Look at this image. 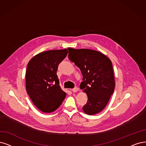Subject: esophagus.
<instances>
[{
	"instance_id": "obj_1",
	"label": "esophagus",
	"mask_w": 146,
	"mask_h": 146,
	"mask_svg": "<svg viewBox=\"0 0 146 146\" xmlns=\"http://www.w3.org/2000/svg\"><path fill=\"white\" fill-rule=\"evenodd\" d=\"M78 90H79V88L78 87H75L73 89H72V91H73V92H74V93L77 92Z\"/></svg>"
}]
</instances>
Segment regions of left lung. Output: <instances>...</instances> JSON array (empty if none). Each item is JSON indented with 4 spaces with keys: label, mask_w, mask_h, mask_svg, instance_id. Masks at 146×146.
I'll list each match as a JSON object with an SVG mask.
<instances>
[{
    "label": "left lung",
    "mask_w": 146,
    "mask_h": 146,
    "mask_svg": "<svg viewBox=\"0 0 146 146\" xmlns=\"http://www.w3.org/2000/svg\"><path fill=\"white\" fill-rule=\"evenodd\" d=\"M68 59L80 70L83 82L81 90L88 97L82 108L88 115H94L103 110L114 93L115 80L112 62L104 54L94 50L68 48Z\"/></svg>",
    "instance_id": "8db88e82"
}]
</instances>
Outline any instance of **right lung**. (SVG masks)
Returning a JSON list of instances; mask_svg holds the SVG:
<instances>
[{"mask_svg": "<svg viewBox=\"0 0 146 146\" xmlns=\"http://www.w3.org/2000/svg\"><path fill=\"white\" fill-rule=\"evenodd\" d=\"M67 53L66 48L43 52L32 58L28 64L27 93L37 108L43 112L55 111L66 98V93L59 86L56 72Z\"/></svg>", "mask_w": 146, "mask_h": 146, "instance_id": "1", "label": "right lung"}]
</instances>
